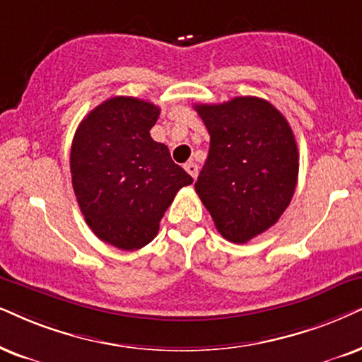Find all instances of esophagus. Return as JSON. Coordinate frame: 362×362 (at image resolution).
<instances>
[{"label":"esophagus","mask_w":362,"mask_h":362,"mask_svg":"<svg viewBox=\"0 0 362 362\" xmlns=\"http://www.w3.org/2000/svg\"><path fill=\"white\" fill-rule=\"evenodd\" d=\"M185 170L190 173L192 178H197V175H199V167H197V163H194V162L185 163Z\"/></svg>","instance_id":"1"}]
</instances>
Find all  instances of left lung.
Here are the masks:
<instances>
[{"label":"left lung","instance_id":"8db88e82","mask_svg":"<svg viewBox=\"0 0 362 362\" xmlns=\"http://www.w3.org/2000/svg\"><path fill=\"white\" fill-rule=\"evenodd\" d=\"M195 110L210 135L195 192L223 239L245 244L289 207L299 173L296 136L282 113L257 97Z\"/></svg>","mask_w":362,"mask_h":362}]
</instances>
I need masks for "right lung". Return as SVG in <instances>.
Segmentation results:
<instances>
[{"mask_svg":"<svg viewBox=\"0 0 362 362\" xmlns=\"http://www.w3.org/2000/svg\"><path fill=\"white\" fill-rule=\"evenodd\" d=\"M158 115L145 100L113 97L73 136L71 184L81 214L98 239L122 250L152 242L177 192L194 182L150 136Z\"/></svg>","mask_w":362,"mask_h":362,"instance_id":"right-lung-1","label":"right lung"}]
</instances>
